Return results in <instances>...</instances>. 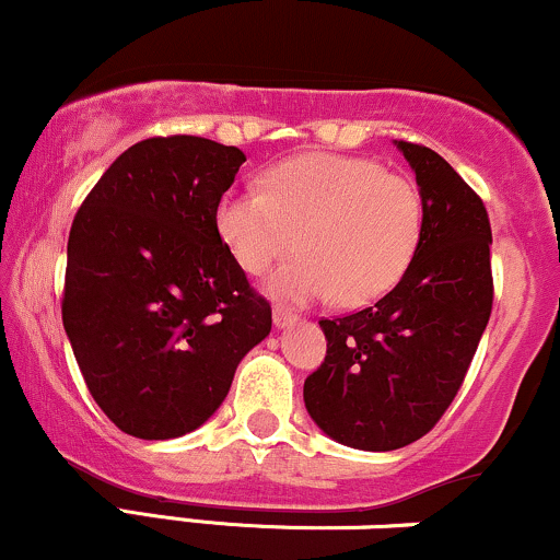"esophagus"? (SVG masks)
Here are the masks:
<instances>
[{"mask_svg":"<svg viewBox=\"0 0 560 560\" xmlns=\"http://www.w3.org/2000/svg\"><path fill=\"white\" fill-rule=\"evenodd\" d=\"M295 319H299V314H293L291 308H285V306H275V312H272V322H275V327H278V330H282V327H288V325H293Z\"/></svg>","mask_w":560,"mask_h":560,"instance_id":"34e87169","label":"esophagus"}]
</instances>
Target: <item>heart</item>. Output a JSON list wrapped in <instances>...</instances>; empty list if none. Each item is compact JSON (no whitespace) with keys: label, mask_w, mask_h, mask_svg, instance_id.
<instances>
[{"label":"heart","mask_w":560,"mask_h":560,"mask_svg":"<svg viewBox=\"0 0 560 560\" xmlns=\"http://www.w3.org/2000/svg\"><path fill=\"white\" fill-rule=\"evenodd\" d=\"M214 225L233 259L259 275L295 246L301 254L267 278V293L291 304L338 295L364 306L396 288L424 228L419 188L377 162L304 154L275 164L265 190L220 196Z\"/></svg>","instance_id":"obj_1"}]
</instances>
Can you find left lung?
I'll use <instances>...</instances> for the list:
<instances>
[{
	"mask_svg": "<svg viewBox=\"0 0 560 560\" xmlns=\"http://www.w3.org/2000/svg\"><path fill=\"white\" fill-rule=\"evenodd\" d=\"M396 147L424 203L417 256L377 304L319 322L327 357L304 383L314 424L359 451L404 448L438 424L492 312V233L482 199L438 151Z\"/></svg>",
	"mask_w": 560,
	"mask_h": 560,
	"instance_id": "1",
	"label": "left lung"
}]
</instances>
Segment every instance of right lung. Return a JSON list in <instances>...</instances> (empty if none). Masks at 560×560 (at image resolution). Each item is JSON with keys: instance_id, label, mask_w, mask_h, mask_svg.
Wrapping results in <instances>:
<instances>
[{"instance_id": "1", "label": "right lung", "mask_w": 560, "mask_h": 560, "mask_svg": "<svg viewBox=\"0 0 560 560\" xmlns=\"http://www.w3.org/2000/svg\"><path fill=\"white\" fill-rule=\"evenodd\" d=\"M246 154L199 136L122 151L72 220L62 325L91 396L128 435L194 432L272 330L214 225Z\"/></svg>"}]
</instances>
